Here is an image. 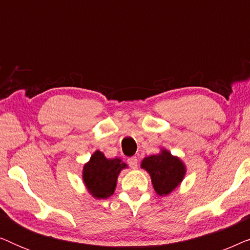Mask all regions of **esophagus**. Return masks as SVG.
<instances>
[{
	"instance_id": "obj_1",
	"label": "esophagus",
	"mask_w": 250,
	"mask_h": 250,
	"mask_svg": "<svg viewBox=\"0 0 250 250\" xmlns=\"http://www.w3.org/2000/svg\"><path fill=\"white\" fill-rule=\"evenodd\" d=\"M127 163H128V165L132 167V168H136V167H138L139 160L136 157H131V158L127 159Z\"/></svg>"
}]
</instances>
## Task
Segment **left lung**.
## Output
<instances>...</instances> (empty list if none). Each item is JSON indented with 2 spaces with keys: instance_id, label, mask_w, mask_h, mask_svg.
<instances>
[{
  "instance_id": "obj_1",
  "label": "left lung",
  "mask_w": 250,
  "mask_h": 250,
  "mask_svg": "<svg viewBox=\"0 0 250 250\" xmlns=\"http://www.w3.org/2000/svg\"><path fill=\"white\" fill-rule=\"evenodd\" d=\"M141 168L149 173L153 189L159 196H167L175 190L187 173L182 160L164 148L157 155L143 158Z\"/></svg>"
}]
</instances>
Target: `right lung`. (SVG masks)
Returning a JSON list of instances; mask_svg holds the SVG:
<instances>
[{"mask_svg":"<svg viewBox=\"0 0 250 250\" xmlns=\"http://www.w3.org/2000/svg\"><path fill=\"white\" fill-rule=\"evenodd\" d=\"M127 165L121 158L108 159L97 150L84 164L82 177L88 193L95 199H105L115 192L119 173Z\"/></svg>","mask_w":250,"mask_h":250,"instance_id":"add662e5","label":"right lung"}]
</instances>
